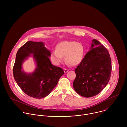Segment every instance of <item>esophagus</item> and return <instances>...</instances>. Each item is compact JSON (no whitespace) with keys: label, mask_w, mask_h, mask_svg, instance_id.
<instances>
[{"label":"esophagus","mask_w":127,"mask_h":127,"mask_svg":"<svg viewBox=\"0 0 127 127\" xmlns=\"http://www.w3.org/2000/svg\"><path fill=\"white\" fill-rule=\"evenodd\" d=\"M68 71H69V70L67 69H64V73H65L68 72Z\"/></svg>","instance_id":"1"}]
</instances>
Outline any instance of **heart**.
Here are the masks:
<instances>
[{
  "mask_svg": "<svg viewBox=\"0 0 127 127\" xmlns=\"http://www.w3.org/2000/svg\"><path fill=\"white\" fill-rule=\"evenodd\" d=\"M84 53V47L81 43L65 40L57 45L56 50L51 53L50 58L55 64L59 65L64 61L63 57L64 56L65 60L67 63L75 66L82 61Z\"/></svg>",
  "mask_w": 127,
  "mask_h": 127,
  "instance_id": "heart-1",
  "label": "heart"
}]
</instances>
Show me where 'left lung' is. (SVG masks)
Returning <instances> with one entry per match:
<instances>
[{"label":"left lung","instance_id":"obj_1","mask_svg":"<svg viewBox=\"0 0 127 127\" xmlns=\"http://www.w3.org/2000/svg\"><path fill=\"white\" fill-rule=\"evenodd\" d=\"M90 50L75 68L73 86L82 96L89 98L99 94L108 84L111 72V61L108 50L93 39Z\"/></svg>","mask_w":127,"mask_h":127}]
</instances>
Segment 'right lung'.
<instances>
[{"mask_svg":"<svg viewBox=\"0 0 127 127\" xmlns=\"http://www.w3.org/2000/svg\"><path fill=\"white\" fill-rule=\"evenodd\" d=\"M50 55L43 42L29 41L18 49L13 70L14 77L19 88L28 96L36 99L47 96L64 74L62 68L51 64ZM29 56L33 57L36 67L34 72L28 73L24 71L22 64Z\"/></svg>","mask_w":127,"mask_h":127,"instance_id":"1","label":"right lung"}]
</instances>
